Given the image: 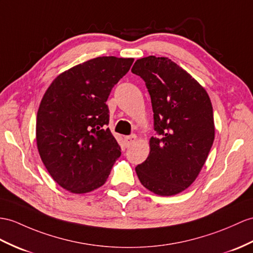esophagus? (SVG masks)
<instances>
[{
	"label": "esophagus",
	"instance_id": "esophagus-1",
	"mask_svg": "<svg viewBox=\"0 0 253 253\" xmlns=\"http://www.w3.org/2000/svg\"><path fill=\"white\" fill-rule=\"evenodd\" d=\"M136 140H137V136H136V135H135V134H133V135H131V136H127V137L125 138L126 147H130V146L133 145Z\"/></svg>",
	"mask_w": 253,
	"mask_h": 253
}]
</instances>
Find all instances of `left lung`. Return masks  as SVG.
Listing matches in <instances>:
<instances>
[{
	"label": "left lung",
	"mask_w": 253,
	"mask_h": 253,
	"mask_svg": "<svg viewBox=\"0 0 253 253\" xmlns=\"http://www.w3.org/2000/svg\"><path fill=\"white\" fill-rule=\"evenodd\" d=\"M131 71L145 80L158 133L149 140V156L135 170L140 183L155 194H178L194 182L212 146L211 98L187 71L169 58L138 59Z\"/></svg>",
	"instance_id": "8db88e82"
}]
</instances>
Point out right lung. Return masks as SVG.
<instances>
[{
	"label": "right lung",
	"instance_id": "1",
	"mask_svg": "<svg viewBox=\"0 0 253 253\" xmlns=\"http://www.w3.org/2000/svg\"><path fill=\"white\" fill-rule=\"evenodd\" d=\"M133 58L98 57L61 73L46 90L36 118V145L60 187L84 194L106 182L120 147L106 127V101Z\"/></svg>",
	"mask_w": 253,
	"mask_h": 253
}]
</instances>
